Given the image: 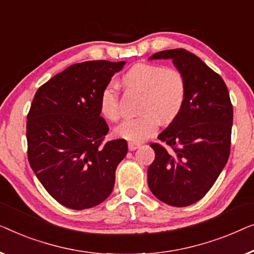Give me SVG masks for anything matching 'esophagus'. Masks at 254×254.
Listing matches in <instances>:
<instances>
[{
    "label": "esophagus",
    "instance_id": "1",
    "mask_svg": "<svg viewBox=\"0 0 254 254\" xmlns=\"http://www.w3.org/2000/svg\"><path fill=\"white\" fill-rule=\"evenodd\" d=\"M139 146H140V145L137 144V142H128V144H127V147H128V149H130V151H135V149H137Z\"/></svg>",
    "mask_w": 254,
    "mask_h": 254
}]
</instances>
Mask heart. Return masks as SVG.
<instances>
[{"label": "heart", "mask_w": 254, "mask_h": 254, "mask_svg": "<svg viewBox=\"0 0 254 254\" xmlns=\"http://www.w3.org/2000/svg\"><path fill=\"white\" fill-rule=\"evenodd\" d=\"M124 85L142 92L141 115L126 120L115 133L131 142H140L152 137L159 128L160 120L171 122L183 108L187 98V83L180 71L162 65L138 63L122 78ZM100 110L109 121L121 119L120 95L116 85L107 84L100 94Z\"/></svg>", "instance_id": "b5f03b06"}]
</instances>
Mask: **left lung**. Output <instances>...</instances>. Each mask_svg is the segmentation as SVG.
I'll return each instance as SVG.
<instances>
[{"label": "left lung", "mask_w": 254, "mask_h": 254, "mask_svg": "<svg viewBox=\"0 0 254 254\" xmlns=\"http://www.w3.org/2000/svg\"><path fill=\"white\" fill-rule=\"evenodd\" d=\"M173 60L187 83L183 108L153 142L149 190L174 207L197 202L219 177L230 154L234 112L227 85L198 56L183 48L155 53L149 60Z\"/></svg>", "instance_id": "left-lung-1"}]
</instances>
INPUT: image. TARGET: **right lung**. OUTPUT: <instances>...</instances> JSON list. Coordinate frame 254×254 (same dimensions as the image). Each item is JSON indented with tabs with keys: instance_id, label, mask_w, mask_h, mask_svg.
<instances>
[{
	"instance_id": "add662e5",
	"label": "right lung",
	"mask_w": 254,
	"mask_h": 254,
	"mask_svg": "<svg viewBox=\"0 0 254 254\" xmlns=\"http://www.w3.org/2000/svg\"><path fill=\"white\" fill-rule=\"evenodd\" d=\"M124 64H72L34 95L26 122L28 162L46 191L67 208H91L113 191L127 144L103 141L109 127L100 116V94Z\"/></svg>"
}]
</instances>
